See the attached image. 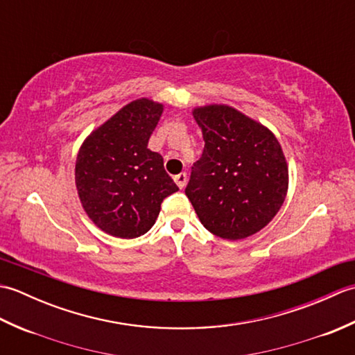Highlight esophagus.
Instances as JSON below:
<instances>
[{
  "mask_svg": "<svg viewBox=\"0 0 355 355\" xmlns=\"http://www.w3.org/2000/svg\"><path fill=\"white\" fill-rule=\"evenodd\" d=\"M173 180H175V183H177V186L180 187V189H183V187L186 186L187 177H186V173H184V172H182V173H178V175L173 177Z\"/></svg>",
  "mask_w": 355,
  "mask_h": 355,
  "instance_id": "34e87169",
  "label": "esophagus"
}]
</instances>
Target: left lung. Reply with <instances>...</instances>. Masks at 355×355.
<instances>
[{"mask_svg": "<svg viewBox=\"0 0 355 355\" xmlns=\"http://www.w3.org/2000/svg\"><path fill=\"white\" fill-rule=\"evenodd\" d=\"M205 150L186 195L201 224L223 239L254 235L273 220L288 191V164L267 126L224 103L195 107Z\"/></svg>", "mask_w": 355, "mask_h": 355, "instance_id": "left-lung-1", "label": "left lung"}]
</instances>
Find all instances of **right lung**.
<instances>
[{"label": "right lung", "mask_w": 355, "mask_h": 355, "mask_svg": "<svg viewBox=\"0 0 355 355\" xmlns=\"http://www.w3.org/2000/svg\"><path fill=\"white\" fill-rule=\"evenodd\" d=\"M164 105L140 97L120 108L82 143L74 182L87 216L116 238H137L153 227L162 201L178 186L163 157L148 148Z\"/></svg>", "instance_id": "obj_1"}]
</instances>
